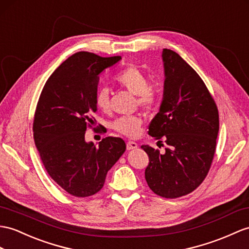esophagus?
I'll return each mask as SVG.
<instances>
[{
	"label": "esophagus",
	"mask_w": 249,
	"mask_h": 249,
	"mask_svg": "<svg viewBox=\"0 0 249 249\" xmlns=\"http://www.w3.org/2000/svg\"><path fill=\"white\" fill-rule=\"evenodd\" d=\"M138 148V144L135 142H126V149L128 150H134Z\"/></svg>",
	"instance_id": "obj_1"
}]
</instances>
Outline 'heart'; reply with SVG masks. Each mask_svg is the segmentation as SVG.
<instances>
[{
	"mask_svg": "<svg viewBox=\"0 0 249 249\" xmlns=\"http://www.w3.org/2000/svg\"><path fill=\"white\" fill-rule=\"evenodd\" d=\"M116 81L121 88L125 89L129 93L137 96L138 105L143 108H151L157 101L159 95L153 89L149 87L148 78L138 68L129 65L120 71L115 76ZM96 107L101 111H107L108 107V90L100 89L95 97ZM142 125V119L139 116H124L114 120L111 126L114 131L128 137H136L139 135Z\"/></svg>",
	"mask_w": 249,
	"mask_h": 249,
	"instance_id": "b5f03b06",
	"label": "heart"
}]
</instances>
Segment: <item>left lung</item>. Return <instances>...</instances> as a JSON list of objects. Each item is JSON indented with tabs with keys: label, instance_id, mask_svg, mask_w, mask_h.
<instances>
[{
	"label": "left lung",
	"instance_id": "left-lung-1",
	"mask_svg": "<svg viewBox=\"0 0 249 249\" xmlns=\"http://www.w3.org/2000/svg\"><path fill=\"white\" fill-rule=\"evenodd\" d=\"M162 100L149 125V135L165 138L161 154L142 145L149 155L144 171L148 186L157 196L175 198L202 184L215 152L219 112L197 72L178 53L163 48Z\"/></svg>",
	"mask_w": 249,
	"mask_h": 249
}]
</instances>
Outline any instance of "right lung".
I'll return each mask as SVG.
<instances>
[{
    "instance_id": "add662e5",
    "label": "right lung",
    "mask_w": 249,
    "mask_h": 249,
    "mask_svg": "<svg viewBox=\"0 0 249 249\" xmlns=\"http://www.w3.org/2000/svg\"><path fill=\"white\" fill-rule=\"evenodd\" d=\"M120 59L76 53L59 65L42 89L34 119L36 147L50 177L74 196L98 192L125 151L119 137H106L98 145L84 137L97 112L99 75Z\"/></svg>"
}]
</instances>
